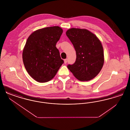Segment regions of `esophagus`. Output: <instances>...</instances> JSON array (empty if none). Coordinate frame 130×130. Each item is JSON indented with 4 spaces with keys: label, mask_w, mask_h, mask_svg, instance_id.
<instances>
[{
    "label": "esophagus",
    "mask_w": 130,
    "mask_h": 130,
    "mask_svg": "<svg viewBox=\"0 0 130 130\" xmlns=\"http://www.w3.org/2000/svg\"><path fill=\"white\" fill-rule=\"evenodd\" d=\"M64 63H65V64H66L67 62V59H65L64 60Z\"/></svg>",
    "instance_id": "1"
}]
</instances>
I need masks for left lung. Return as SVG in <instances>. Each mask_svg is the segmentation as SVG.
<instances>
[{"label": "left lung", "mask_w": 130, "mask_h": 130, "mask_svg": "<svg viewBox=\"0 0 130 130\" xmlns=\"http://www.w3.org/2000/svg\"><path fill=\"white\" fill-rule=\"evenodd\" d=\"M76 51V58L68 69L79 80L89 81L99 74L104 64V52L99 38L86 29L72 28L66 31Z\"/></svg>", "instance_id": "left-lung-1"}]
</instances>
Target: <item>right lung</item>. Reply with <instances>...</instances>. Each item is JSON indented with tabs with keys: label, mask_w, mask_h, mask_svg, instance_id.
<instances>
[{
	"label": "right lung",
	"mask_w": 130,
	"mask_h": 130,
	"mask_svg": "<svg viewBox=\"0 0 130 130\" xmlns=\"http://www.w3.org/2000/svg\"><path fill=\"white\" fill-rule=\"evenodd\" d=\"M63 30L58 26L46 27L32 32L27 39L22 58L25 69L35 80H51L64 63L56 44Z\"/></svg>",
	"instance_id": "obj_1"
}]
</instances>
